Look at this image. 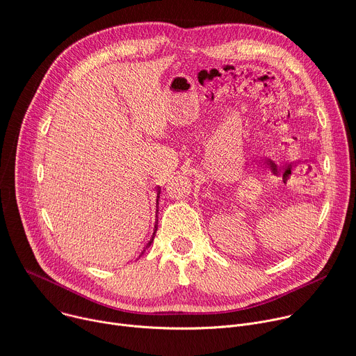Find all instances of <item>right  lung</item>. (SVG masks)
<instances>
[{
    "instance_id": "right-lung-1",
    "label": "right lung",
    "mask_w": 356,
    "mask_h": 356,
    "mask_svg": "<svg viewBox=\"0 0 356 356\" xmlns=\"http://www.w3.org/2000/svg\"><path fill=\"white\" fill-rule=\"evenodd\" d=\"M160 193H161V188H160V186H157V203H156V207H157V209H156V225H154V232H153V236H152L150 241L146 244V247L143 248V251L140 252L138 258H140L141 255H143V254L146 252V250H147V248L152 245V243L154 241V237H156V233H157V227H159V216H157V215H159V199H160Z\"/></svg>"
}]
</instances>
